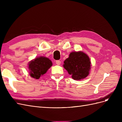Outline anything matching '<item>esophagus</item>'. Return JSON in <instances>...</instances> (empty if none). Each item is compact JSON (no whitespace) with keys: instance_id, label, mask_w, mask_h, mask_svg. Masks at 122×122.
<instances>
[{"instance_id":"esophagus-1","label":"esophagus","mask_w":122,"mask_h":122,"mask_svg":"<svg viewBox=\"0 0 122 122\" xmlns=\"http://www.w3.org/2000/svg\"><path fill=\"white\" fill-rule=\"evenodd\" d=\"M55 62H56V65H61V61H60V60H57L55 61Z\"/></svg>"}]
</instances>
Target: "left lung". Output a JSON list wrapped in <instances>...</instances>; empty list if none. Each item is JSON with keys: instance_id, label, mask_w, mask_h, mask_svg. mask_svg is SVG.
I'll use <instances>...</instances> for the list:
<instances>
[{"instance_id": "1", "label": "left lung", "mask_w": 122, "mask_h": 122, "mask_svg": "<svg viewBox=\"0 0 122 122\" xmlns=\"http://www.w3.org/2000/svg\"><path fill=\"white\" fill-rule=\"evenodd\" d=\"M91 61L87 55L83 52H73L64 61V67L72 78L79 80L85 78L89 74Z\"/></svg>"}]
</instances>
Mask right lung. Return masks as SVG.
Wrapping results in <instances>:
<instances>
[{"instance_id": "1", "label": "right lung", "mask_w": 122, "mask_h": 122, "mask_svg": "<svg viewBox=\"0 0 122 122\" xmlns=\"http://www.w3.org/2000/svg\"><path fill=\"white\" fill-rule=\"evenodd\" d=\"M52 65L51 61L45 57H39L35 58L29 64L30 76L38 79L41 76L45 74Z\"/></svg>"}]
</instances>
